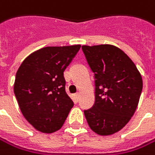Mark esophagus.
Instances as JSON below:
<instances>
[{
  "label": "esophagus",
  "mask_w": 155,
  "mask_h": 155,
  "mask_svg": "<svg viewBox=\"0 0 155 155\" xmlns=\"http://www.w3.org/2000/svg\"><path fill=\"white\" fill-rule=\"evenodd\" d=\"M73 96H74V98H75V100H76V101H78V99H79V97H80V94H79V93H76V94H74Z\"/></svg>",
  "instance_id": "obj_1"
}]
</instances>
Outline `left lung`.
Wrapping results in <instances>:
<instances>
[{
    "label": "left lung",
    "mask_w": 155,
    "mask_h": 155,
    "mask_svg": "<svg viewBox=\"0 0 155 155\" xmlns=\"http://www.w3.org/2000/svg\"><path fill=\"white\" fill-rule=\"evenodd\" d=\"M82 49L95 73L96 85L95 104L84 110L85 119L97 135H112L129 122L138 107L142 91L140 72L114 45H83Z\"/></svg>",
    "instance_id": "8db88e82"
}]
</instances>
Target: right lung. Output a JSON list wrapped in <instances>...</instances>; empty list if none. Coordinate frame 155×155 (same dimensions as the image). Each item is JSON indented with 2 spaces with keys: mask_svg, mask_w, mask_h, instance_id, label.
Wrapping results in <instances>:
<instances>
[{
  "mask_svg": "<svg viewBox=\"0 0 155 155\" xmlns=\"http://www.w3.org/2000/svg\"><path fill=\"white\" fill-rule=\"evenodd\" d=\"M81 45L41 48L21 63L14 92L25 119L38 131L54 133L68 117L73 101L65 91L64 71Z\"/></svg>",
  "mask_w": 155,
  "mask_h": 155,
  "instance_id": "right-lung-1",
  "label": "right lung"
}]
</instances>
